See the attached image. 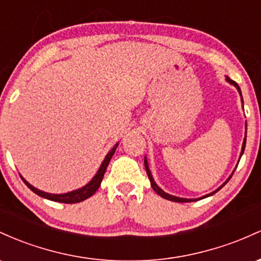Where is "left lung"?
<instances>
[{
	"mask_svg": "<svg viewBox=\"0 0 261 261\" xmlns=\"http://www.w3.org/2000/svg\"><path fill=\"white\" fill-rule=\"evenodd\" d=\"M227 81L228 83H229L230 85H234V86L237 87V90H238V92L241 93V96H242V92H241V87L238 86V84L236 83V81H233V80H230L229 77H227ZM242 102H243V98H242ZM247 134V133H245ZM245 142H247V136L244 137V140H243V145H242V151H241V158H242V155H243V153H244V149H245ZM144 165H145V170H146V174H148V177H149V180H150V185H151V187H153V190L155 192H156L158 195L159 196H162L163 198H165V200H169V201H174V202H192V201H198V200H202V198H206V197H208V196H212V195H215L216 192L217 191H219V190L222 189V187H223L225 184L228 182V181L230 180V177H232V175H230L229 177H228V180L225 181V182L223 184V185H222L221 187H218L217 190H216V191H213V192H211V194H208V195H204V196H202V197H200V198H181V197H176V196H172V195H169V194H166L165 191H163L162 189H160L159 186L156 185V184H155V181H154V178H153V176H151V172H150V170H149V165H148V162H146V158H144Z\"/></svg>",
	"mask_w": 261,
	"mask_h": 261,
	"instance_id": "left-lung-1",
	"label": "left lung"
}]
</instances>
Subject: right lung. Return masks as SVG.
Segmentation results:
<instances>
[{"mask_svg":"<svg viewBox=\"0 0 261 261\" xmlns=\"http://www.w3.org/2000/svg\"><path fill=\"white\" fill-rule=\"evenodd\" d=\"M117 146H118V143L113 146L112 149H111L110 151H108V154L106 155V158H105V160L102 162L101 166H99L98 171L96 172L95 176L92 177V180L90 181L89 184H86L84 187H81V189H77V190H74V191L71 192H66V194H48V192H44V191H40V190L36 189L34 186H32L31 184L28 182V181H25L24 178L22 176V180L23 182L27 185L29 189L32 190V191L34 192V194H37L38 196H40V197H44L46 198V200H50V201H55V202H61V203H77V202H81V201H85L86 198L91 197V196L95 194L96 191H97V189L101 185V181L102 178H103V175L105 172H106V169L108 166V164L111 162V158L113 156V154H115Z\"/></svg>","mask_w":261,"mask_h":261,"instance_id":"right-lung-1","label":"right lung"}]
</instances>
